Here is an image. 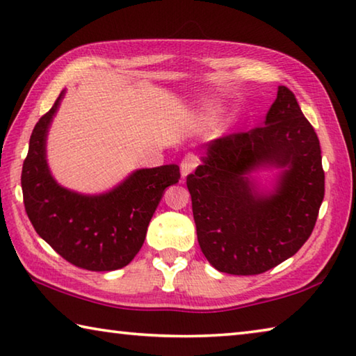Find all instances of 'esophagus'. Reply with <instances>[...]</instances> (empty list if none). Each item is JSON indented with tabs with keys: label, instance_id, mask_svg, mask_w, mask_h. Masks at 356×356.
Instances as JSON below:
<instances>
[{
	"label": "esophagus",
	"instance_id": "1",
	"mask_svg": "<svg viewBox=\"0 0 356 356\" xmlns=\"http://www.w3.org/2000/svg\"><path fill=\"white\" fill-rule=\"evenodd\" d=\"M197 161H200V160H197V156L195 154H186L184 156L182 163H180V172H182V177L184 179L188 176V174H191L193 171L196 170Z\"/></svg>",
	"mask_w": 356,
	"mask_h": 356
}]
</instances>
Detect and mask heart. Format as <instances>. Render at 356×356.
<instances>
[{
    "label": "heart",
    "instance_id": "heart-1",
    "mask_svg": "<svg viewBox=\"0 0 356 356\" xmlns=\"http://www.w3.org/2000/svg\"><path fill=\"white\" fill-rule=\"evenodd\" d=\"M220 114H221V108H218V106L209 108L207 118H209V119H216V118H220Z\"/></svg>",
    "mask_w": 356,
    "mask_h": 356
}]
</instances>
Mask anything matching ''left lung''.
Segmentation results:
<instances>
[{
    "label": "left lung",
    "instance_id": "1",
    "mask_svg": "<svg viewBox=\"0 0 356 356\" xmlns=\"http://www.w3.org/2000/svg\"><path fill=\"white\" fill-rule=\"evenodd\" d=\"M186 177L197 242L210 265L259 275L292 257L316 226L325 195L321 143L293 92L278 88L264 127L207 143ZM280 170L272 191L252 172Z\"/></svg>",
    "mask_w": 356,
    "mask_h": 356
}]
</instances>
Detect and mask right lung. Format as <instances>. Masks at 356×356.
<instances>
[{
  "instance_id": "1",
  "label": "right lung",
  "mask_w": 356,
  "mask_h": 356,
  "mask_svg": "<svg viewBox=\"0 0 356 356\" xmlns=\"http://www.w3.org/2000/svg\"><path fill=\"white\" fill-rule=\"evenodd\" d=\"M64 92L35 124L22 170L23 202L35 232L65 261L91 272H111L131 262L177 165L136 170L113 190L81 195L59 185L47 163V135Z\"/></svg>"
}]
</instances>
